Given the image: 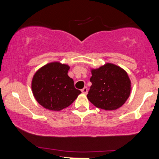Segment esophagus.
<instances>
[{
  "instance_id": "1",
  "label": "esophagus",
  "mask_w": 159,
  "mask_h": 159,
  "mask_svg": "<svg viewBox=\"0 0 159 159\" xmlns=\"http://www.w3.org/2000/svg\"><path fill=\"white\" fill-rule=\"evenodd\" d=\"M81 92L83 93L84 94H87V92H88V88H87V87H84V88L81 90Z\"/></svg>"
}]
</instances>
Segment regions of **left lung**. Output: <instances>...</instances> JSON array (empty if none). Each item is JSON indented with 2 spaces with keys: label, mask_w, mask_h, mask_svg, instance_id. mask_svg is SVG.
I'll list each match as a JSON object with an SVG mask.
<instances>
[{
  "label": "left lung",
  "mask_w": 159,
  "mask_h": 159,
  "mask_svg": "<svg viewBox=\"0 0 159 159\" xmlns=\"http://www.w3.org/2000/svg\"><path fill=\"white\" fill-rule=\"evenodd\" d=\"M92 83L87 98L96 107L105 111L116 110L130 96L131 81L127 72L118 66L105 63L91 69Z\"/></svg>",
  "instance_id": "left-lung-1"
}]
</instances>
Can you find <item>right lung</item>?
Here are the masks:
<instances>
[{"label":"right lung","mask_w":159,"mask_h":159,"mask_svg":"<svg viewBox=\"0 0 159 159\" xmlns=\"http://www.w3.org/2000/svg\"><path fill=\"white\" fill-rule=\"evenodd\" d=\"M70 67L60 62H52L38 69L31 82V89L37 102L48 110L59 111L71 105L81 92L75 88L69 78Z\"/></svg>","instance_id":"add662e5"}]
</instances>
